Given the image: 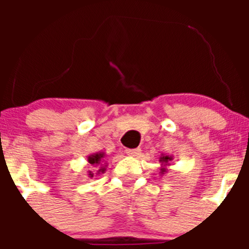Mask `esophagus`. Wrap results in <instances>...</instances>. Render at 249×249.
Returning a JSON list of instances; mask_svg holds the SVG:
<instances>
[{
    "label": "esophagus",
    "mask_w": 249,
    "mask_h": 249,
    "mask_svg": "<svg viewBox=\"0 0 249 249\" xmlns=\"http://www.w3.org/2000/svg\"><path fill=\"white\" fill-rule=\"evenodd\" d=\"M126 154L130 157H137L141 154V149L139 148H135V149H126Z\"/></svg>",
    "instance_id": "esophagus-1"
}]
</instances>
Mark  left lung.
I'll list each match as a JSON object with an SVG mask.
<instances>
[{
    "label": "left lung",
    "instance_id": "8db88e82",
    "mask_svg": "<svg viewBox=\"0 0 249 249\" xmlns=\"http://www.w3.org/2000/svg\"><path fill=\"white\" fill-rule=\"evenodd\" d=\"M173 160V155H166V154H161L159 158V161L161 167H160V173L164 175V173L167 172V167L171 165V161Z\"/></svg>",
    "mask_w": 249,
    "mask_h": 249
}]
</instances>
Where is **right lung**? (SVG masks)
I'll return each mask as SVG.
<instances>
[{"label": "right lung", "instance_id": "1", "mask_svg": "<svg viewBox=\"0 0 249 249\" xmlns=\"http://www.w3.org/2000/svg\"><path fill=\"white\" fill-rule=\"evenodd\" d=\"M106 159V154L104 152H97L94 153V154H90L88 157V162H89L91 166L97 167L96 173H94V170L92 171H88V177L92 178L95 175H100V173H105L107 167V162L105 161Z\"/></svg>", "mask_w": 249, "mask_h": 249}]
</instances>
